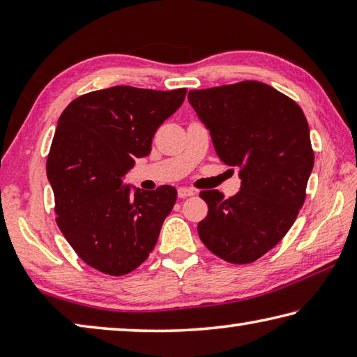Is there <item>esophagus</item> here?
Listing matches in <instances>:
<instances>
[{
  "mask_svg": "<svg viewBox=\"0 0 357 357\" xmlns=\"http://www.w3.org/2000/svg\"><path fill=\"white\" fill-rule=\"evenodd\" d=\"M195 195V192H193L192 189H187V187H179L178 189V197L179 198H187V197H192Z\"/></svg>",
  "mask_w": 357,
  "mask_h": 357,
  "instance_id": "1",
  "label": "esophagus"
}]
</instances>
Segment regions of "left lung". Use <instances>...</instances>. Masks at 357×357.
<instances>
[{
	"instance_id": "1",
	"label": "left lung",
	"mask_w": 357,
	"mask_h": 357,
	"mask_svg": "<svg viewBox=\"0 0 357 357\" xmlns=\"http://www.w3.org/2000/svg\"><path fill=\"white\" fill-rule=\"evenodd\" d=\"M189 102L220 160L241 168L236 195L200 192L208 215L198 223V234L228 263L257 261L280 243L305 202L315 154L304 112L257 80L193 89Z\"/></svg>"
}]
</instances>
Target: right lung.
<instances>
[{
	"label": "right lung",
	"mask_w": 357,
	"mask_h": 357,
	"mask_svg": "<svg viewBox=\"0 0 357 357\" xmlns=\"http://www.w3.org/2000/svg\"><path fill=\"white\" fill-rule=\"evenodd\" d=\"M185 93L113 86L74 99L59 116L47 157L56 223L77 255L100 273L137 269L176 203L172 185L130 193L123 178L135 157L151 153L155 130Z\"/></svg>",
	"instance_id": "add662e5"
}]
</instances>
